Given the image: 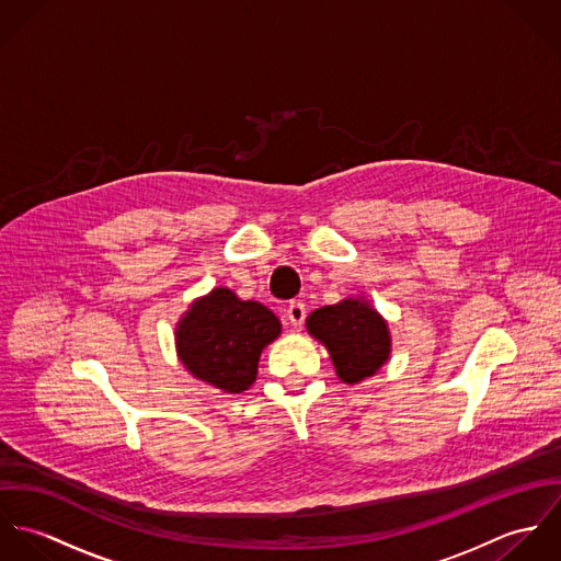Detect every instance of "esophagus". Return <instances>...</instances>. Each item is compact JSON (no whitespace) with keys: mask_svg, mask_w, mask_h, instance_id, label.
<instances>
[{"mask_svg":"<svg viewBox=\"0 0 561 561\" xmlns=\"http://www.w3.org/2000/svg\"><path fill=\"white\" fill-rule=\"evenodd\" d=\"M287 320L291 321V325H302L307 320V309H305V302L300 300H294L287 305Z\"/></svg>","mask_w":561,"mask_h":561,"instance_id":"34e87169","label":"esophagus"}]
</instances>
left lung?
I'll list each match as a JSON object with an SVG mask.
<instances>
[{"mask_svg": "<svg viewBox=\"0 0 561 561\" xmlns=\"http://www.w3.org/2000/svg\"><path fill=\"white\" fill-rule=\"evenodd\" d=\"M307 328L328 347L339 378L347 385L374 376L391 352L387 321L360 300L321 307L309 316Z\"/></svg>", "mask_w": 561, "mask_h": 561, "instance_id": "obj_1", "label": "left lung"}]
</instances>
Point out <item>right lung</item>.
<instances>
[{
  "instance_id": "add662e5",
  "label": "right lung",
  "mask_w": 561,
  "mask_h": 561,
  "mask_svg": "<svg viewBox=\"0 0 561 561\" xmlns=\"http://www.w3.org/2000/svg\"><path fill=\"white\" fill-rule=\"evenodd\" d=\"M280 334V321L231 289H214L185 313L176 328L183 365L203 382L227 393L245 391L256 378L261 350Z\"/></svg>"
}]
</instances>
